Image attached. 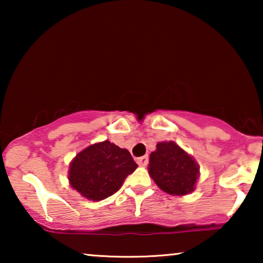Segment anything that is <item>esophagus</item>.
I'll return each instance as SVG.
<instances>
[{
  "label": "esophagus",
  "instance_id": "esophagus-1",
  "mask_svg": "<svg viewBox=\"0 0 263 263\" xmlns=\"http://www.w3.org/2000/svg\"><path fill=\"white\" fill-rule=\"evenodd\" d=\"M135 161L138 163V165H140V166H146L147 163H148V156L135 158Z\"/></svg>",
  "mask_w": 263,
  "mask_h": 263
}]
</instances>
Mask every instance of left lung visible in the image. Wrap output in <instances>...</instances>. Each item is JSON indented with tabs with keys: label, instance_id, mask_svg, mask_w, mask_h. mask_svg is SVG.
<instances>
[{
	"label": "left lung",
	"instance_id": "1",
	"mask_svg": "<svg viewBox=\"0 0 263 263\" xmlns=\"http://www.w3.org/2000/svg\"><path fill=\"white\" fill-rule=\"evenodd\" d=\"M148 172L156 184L171 195L192 193L199 177L195 160L174 141L159 142L151 153Z\"/></svg>",
	"mask_w": 263,
	"mask_h": 263
}]
</instances>
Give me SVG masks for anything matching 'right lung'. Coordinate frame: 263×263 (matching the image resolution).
Wrapping results in <instances>:
<instances>
[{
    "label": "right lung",
    "mask_w": 263,
    "mask_h": 263,
    "mask_svg": "<svg viewBox=\"0 0 263 263\" xmlns=\"http://www.w3.org/2000/svg\"><path fill=\"white\" fill-rule=\"evenodd\" d=\"M138 164L127 149L103 141L87 147L70 163L69 182L89 200H104L121 188Z\"/></svg>",
    "instance_id": "obj_1"
}]
</instances>
